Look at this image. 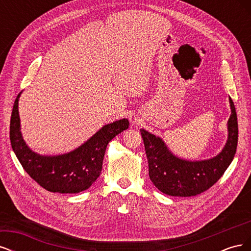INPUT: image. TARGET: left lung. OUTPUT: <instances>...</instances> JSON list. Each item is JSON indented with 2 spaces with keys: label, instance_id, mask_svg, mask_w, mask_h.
<instances>
[{
  "label": "left lung",
  "instance_id": "1",
  "mask_svg": "<svg viewBox=\"0 0 251 251\" xmlns=\"http://www.w3.org/2000/svg\"><path fill=\"white\" fill-rule=\"evenodd\" d=\"M229 103L231 115L227 123V142L221 153L207 160L189 161L178 158L160 137L141 128L149 162V176L159 191L169 196L192 197L207 191L223 176L238 146V118L230 97Z\"/></svg>",
  "mask_w": 251,
  "mask_h": 251
}]
</instances>
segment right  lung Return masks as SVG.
I'll use <instances>...</instances> for the list:
<instances>
[{
	"instance_id": "add662e5",
	"label": "right lung",
	"mask_w": 251,
	"mask_h": 251,
	"mask_svg": "<svg viewBox=\"0 0 251 251\" xmlns=\"http://www.w3.org/2000/svg\"><path fill=\"white\" fill-rule=\"evenodd\" d=\"M22 93V92H21ZM18 95L10 119V142L23 169L42 187L52 193L77 194L100 177L108 143L130 126L126 118L103 126L88 141L70 153L42 156L28 148L21 133Z\"/></svg>"
}]
</instances>
